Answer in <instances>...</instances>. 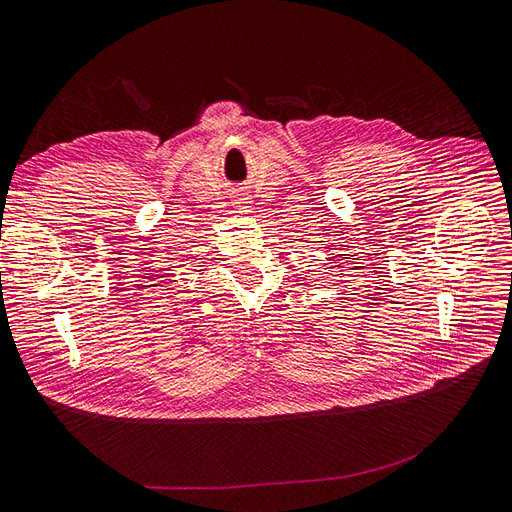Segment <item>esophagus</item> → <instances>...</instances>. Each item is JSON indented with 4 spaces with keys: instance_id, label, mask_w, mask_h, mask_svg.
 Listing matches in <instances>:
<instances>
[{
    "instance_id": "1",
    "label": "esophagus",
    "mask_w": 512,
    "mask_h": 512,
    "mask_svg": "<svg viewBox=\"0 0 512 512\" xmlns=\"http://www.w3.org/2000/svg\"><path fill=\"white\" fill-rule=\"evenodd\" d=\"M236 204H238V206H242V204H246V202H244V200H242V198H240V200H238V202H236Z\"/></svg>"
}]
</instances>
